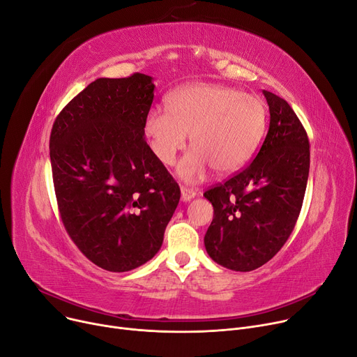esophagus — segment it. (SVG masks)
Here are the masks:
<instances>
[{
    "instance_id": "1",
    "label": "esophagus",
    "mask_w": 357,
    "mask_h": 357,
    "mask_svg": "<svg viewBox=\"0 0 357 357\" xmlns=\"http://www.w3.org/2000/svg\"><path fill=\"white\" fill-rule=\"evenodd\" d=\"M196 191L193 188H188V187H181V200L183 202H190L191 199L196 197Z\"/></svg>"
}]
</instances>
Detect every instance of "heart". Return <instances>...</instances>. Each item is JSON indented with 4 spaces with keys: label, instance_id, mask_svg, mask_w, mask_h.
<instances>
[{
    "label": "heart",
    "instance_id": "b5f03b06",
    "mask_svg": "<svg viewBox=\"0 0 357 357\" xmlns=\"http://www.w3.org/2000/svg\"><path fill=\"white\" fill-rule=\"evenodd\" d=\"M166 108L153 107L144 124L155 157L172 166L185 147H193L178 166L185 181L202 178L211 167L217 174L241 169L255 153L266 127V105L257 96L237 89L199 83L169 97Z\"/></svg>",
    "mask_w": 357,
    "mask_h": 357
}]
</instances>
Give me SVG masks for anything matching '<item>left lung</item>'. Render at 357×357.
Here are the masks:
<instances>
[{"label":"left lung","mask_w":357,"mask_h":357,"mask_svg":"<svg viewBox=\"0 0 357 357\" xmlns=\"http://www.w3.org/2000/svg\"><path fill=\"white\" fill-rule=\"evenodd\" d=\"M270 124L248 167L204 193L214 217L204 236L208 256L226 268L252 271L276 255L303 204L310 150L305 127L286 100L263 90Z\"/></svg>","instance_id":"8db88e82"}]
</instances>
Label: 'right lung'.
I'll return each instance as SVG.
<instances>
[{
	"label": "right lung",
	"instance_id": "obj_1",
	"mask_svg": "<svg viewBox=\"0 0 357 357\" xmlns=\"http://www.w3.org/2000/svg\"><path fill=\"white\" fill-rule=\"evenodd\" d=\"M153 78H98L57 116L50 135L54 190L79 252L121 273L155 256L180 187L144 140Z\"/></svg>",
	"mask_w": 357,
	"mask_h": 357
}]
</instances>
